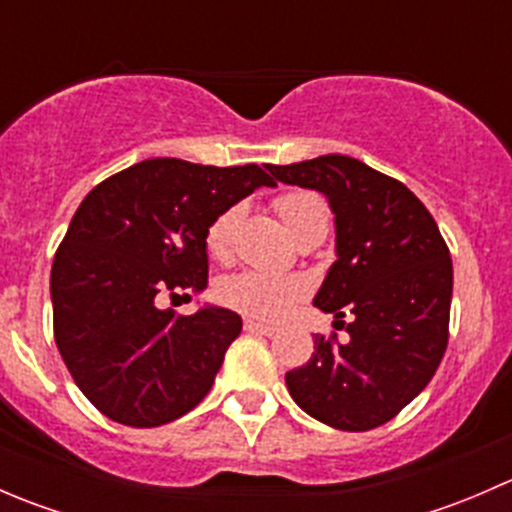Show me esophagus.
<instances>
[{
    "mask_svg": "<svg viewBox=\"0 0 512 512\" xmlns=\"http://www.w3.org/2000/svg\"><path fill=\"white\" fill-rule=\"evenodd\" d=\"M245 329L252 334H265V337L277 334V327H272V324H265V322H257V319H247Z\"/></svg>",
    "mask_w": 512,
    "mask_h": 512,
    "instance_id": "34e87169",
    "label": "esophagus"
}]
</instances>
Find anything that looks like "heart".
<instances>
[{
    "mask_svg": "<svg viewBox=\"0 0 512 512\" xmlns=\"http://www.w3.org/2000/svg\"><path fill=\"white\" fill-rule=\"evenodd\" d=\"M272 208L277 210L294 240H299L304 232L317 230V227L327 230L329 225L327 200L314 190H287L272 200ZM237 220H240V208L232 205V208H225L223 213L215 215L213 223L208 225L205 247H208V255L213 260L225 262L230 257ZM304 292H307L304 282H299L297 277H277L252 270L225 277L218 285L220 302L260 319L285 317L289 309L304 297Z\"/></svg>",
    "mask_w": 512,
    "mask_h": 512,
    "instance_id": "b5f03b06",
    "label": "heart"
}]
</instances>
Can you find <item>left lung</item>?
<instances>
[{
    "label": "left lung",
    "instance_id": "left-lung-1",
    "mask_svg": "<svg viewBox=\"0 0 512 512\" xmlns=\"http://www.w3.org/2000/svg\"><path fill=\"white\" fill-rule=\"evenodd\" d=\"M289 185L329 198L337 262L314 304L347 342L317 334L314 354L285 381L302 411L339 431L384 426L426 389L448 347L453 265L426 205L401 180L349 156L270 165ZM334 322V324H337Z\"/></svg>",
    "mask_w": 512,
    "mask_h": 512
}]
</instances>
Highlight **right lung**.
Returning <instances> with one entry per match:
<instances>
[{
    "label": "right lung",
    "mask_w": 512,
    "mask_h": 512,
    "mask_svg": "<svg viewBox=\"0 0 512 512\" xmlns=\"http://www.w3.org/2000/svg\"><path fill=\"white\" fill-rule=\"evenodd\" d=\"M267 170L151 158L98 183L79 205L51 267L54 339L103 416L153 428L205 399L240 314H173L158 299L208 285L205 230L255 188L275 185Z\"/></svg>",
    "instance_id": "obj_1"
}]
</instances>
